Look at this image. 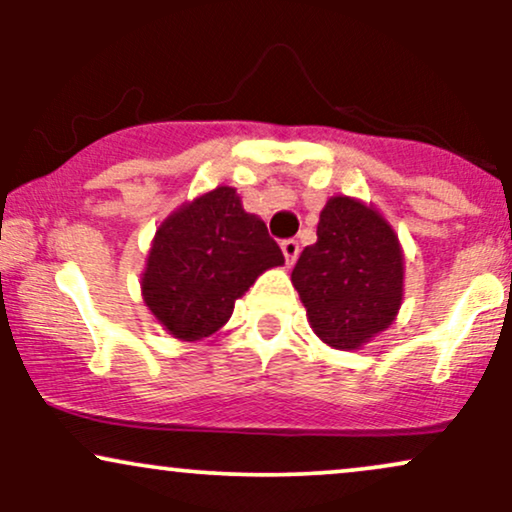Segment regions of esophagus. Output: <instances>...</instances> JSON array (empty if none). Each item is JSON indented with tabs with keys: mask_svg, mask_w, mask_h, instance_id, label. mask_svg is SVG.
Instances as JSON below:
<instances>
[{
	"mask_svg": "<svg viewBox=\"0 0 512 512\" xmlns=\"http://www.w3.org/2000/svg\"><path fill=\"white\" fill-rule=\"evenodd\" d=\"M281 250H284V257H286V264H293L298 260V252H301V245H298V240H281Z\"/></svg>",
	"mask_w": 512,
	"mask_h": 512,
	"instance_id": "obj_1",
	"label": "esophagus"
}]
</instances>
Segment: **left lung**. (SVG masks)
Segmentation results:
<instances>
[{
    "mask_svg": "<svg viewBox=\"0 0 512 512\" xmlns=\"http://www.w3.org/2000/svg\"><path fill=\"white\" fill-rule=\"evenodd\" d=\"M291 281L317 337L351 351L395 320L404 257L378 211L351 197H332L317 223V243L301 252Z\"/></svg>",
    "mask_w": 512,
    "mask_h": 512,
    "instance_id": "1",
    "label": "left lung"
}]
</instances>
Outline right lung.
Listing matches in <instances>:
<instances>
[{"instance_id": "1", "label": "right lung", "mask_w": 512, "mask_h": 512, "mask_svg": "<svg viewBox=\"0 0 512 512\" xmlns=\"http://www.w3.org/2000/svg\"><path fill=\"white\" fill-rule=\"evenodd\" d=\"M284 264L264 221L216 187L161 223L142 276L144 303L173 337L195 342L228 322L264 269Z\"/></svg>"}]
</instances>
